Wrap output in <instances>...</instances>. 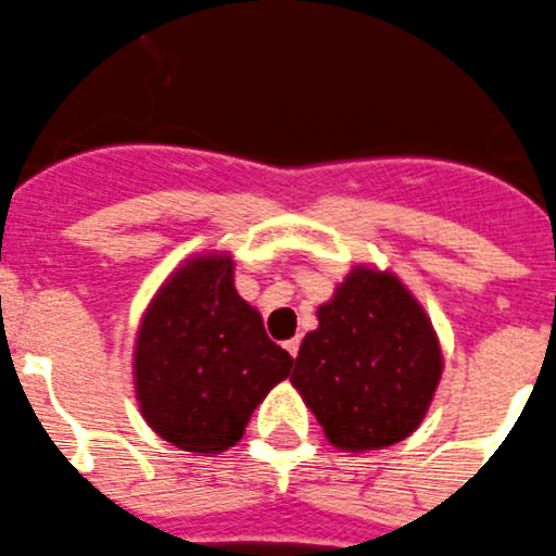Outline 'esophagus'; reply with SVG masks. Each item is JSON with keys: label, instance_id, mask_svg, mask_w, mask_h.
<instances>
[{"label": "esophagus", "instance_id": "esophagus-1", "mask_svg": "<svg viewBox=\"0 0 556 556\" xmlns=\"http://www.w3.org/2000/svg\"><path fill=\"white\" fill-rule=\"evenodd\" d=\"M299 346H302V340H299V338L285 340V352H288L290 357H296V354H299Z\"/></svg>", "mask_w": 556, "mask_h": 556}]
</instances>
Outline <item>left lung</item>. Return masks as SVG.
<instances>
[{
  "instance_id": "obj_1",
  "label": "left lung",
  "mask_w": 556,
  "mask_h": 556,
  "mask_svg": "<svg viewBox=\"0 0 556 556\" xmlns=\"http://www.w3.org/2000/svg\"><path fill=\"white\" fill-rule=\"evenodd\" d=\"M443 374L429 315L390 271L354 266L304 334L293 388L340 452H377L421 427Z\"/></svg>"
}]
</instances>
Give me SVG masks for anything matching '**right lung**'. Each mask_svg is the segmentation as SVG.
<instances>
[{"mask_svg":"<svg viewBox=\"0 0 556 556\" xmlns=\"http://www.w3.org/2000/svg\"><path fill=\"white\" fill-rule=\"evenodd\" d=\"M229 254H193L160 285L135 338V396L149 427L182 452H227L293 357L235 290Z\"/></svg>","mask_w":556,"mask_h":556,"instance_id":"right-lung-1","label":"right lung"}]
</instances>
